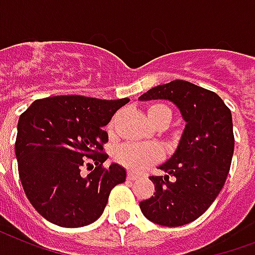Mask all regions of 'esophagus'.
Listing matches in <instances>:
<instances>
[{
	"mask_svg": "<svg viewBox=\"0 0 255 255\" xmlns=\"http://www.w3.org/2000/svg\"><path fill=\"white\" fill-rule=\"evenodd\" d=\"M128 179H129V180H137V179H139V176L135 175V173H131V172H129V173H128Z\"/></svg>",
	"mask_w": 255,
	"mask_h": 255,
	"instance_id": "1",
	"label": "esophagus"
}]
</instances>
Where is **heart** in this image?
<instances>
[{
  "label": "heart",
  "mask_w": 255,
  "mask_h": 255,
  "mask_svg": "<svg viewBox=\"0 0 255 255\" xmlns=\"http://www.w3.org/2000/svg\"><path fill=\"white\" fill-rule=\"evenodd\" d=\"M148 118L156 128H166L172 120V113L165 105L154 103L148 107ZM113 128L114 121L109 124V130H113ZM162 156L164 153L161 148L153 143H125L118 146L114 152L116 161L133 172H141L148 166L161 161Z\"/></svg>",
  "instance_id": "b5f03b06"
}]
</instances>
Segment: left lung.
I'll use <instances>...</instances> for the list:
<instances>
[{"instance_id": "8db88e82", "label": "left lung", "mask_w": 255, "mask_h": 255, "mask_svg": "<svg viewBox=\"0 0 255 255\" xmlns=\"http://www.w3.org/2000/svg\"><path fill=\"white\" fill-rule=\"evenodd\" d=\"M138 99L169 101L185 122L175 153L158 166L165 175L149 177L154 196L139 208L156 225H188L207 211L226 183L234 154L231 112L218 94L185 80L156 86Z\"/></svg>"}]
</instances>
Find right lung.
I'll list each match as a JSON object with an SVG mask.
<instances>
[{
  "mask_svg": "<svg viewBox=\"0 0 255 255\" xmlns=\"http://www.w3.org/2000/svg\"><path fill=\"white\" fill-rule=\"evenodd\" d=\"M129 98H89L59 95L37 99L22 113L17 125L16 158L26 198L40 215L60 227L91 225L103 214L109 195L126 180V169L107 160L103 130ZM86 156L96 169L81 175Z\"/></svg>",
  "mask_w": 255,
  "mask_h": 255,
  "instance_id": "add662e5",
  "label": "right lung"
}]
</instances>
